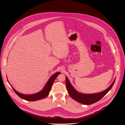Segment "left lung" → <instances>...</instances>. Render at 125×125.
Wrapping results in <instances>:
<instances>
[{
  "mask_svg": "<svg viewBox=\"0 0 125 125\" xmlns=\"http://www.w3.org/2000/svg\"><path fill=\"white\" fill-rule=\"evenodd\" d=\"M115 79L114 80L112 84L107 89H105L104 91L94 94H86L77 91L73 87L68 78L67 77L65 78L66 86L69 95L74 100L78 102L80 104L85 105H90L100 101L112 89L115 83Z\"/></svg>",
  "mask_w": 125,
  "mask_h": 125,
  "instance_id": "obj_1",
  "label": "left lung"
}]
</instances>
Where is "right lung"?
<instances>
[{
    "instance_id": "add662e5",
    "label": "right lung",
    "mask_w": 125,
    "mask_h": 125,
    "mask_svg": "<svg viewBox=\"0 0 125 125\" xmlns=\"http://www.w3.org/2000/svg\"><path fill=\"white\" fill-rule=\"evenodd\" d=\"M60 73H60V72H57L55 73H54L49 79V80H48L47 83L46 84L43 89H42V90H41L40 92H38L34 94L25 95V94H21V93H19L18 91H17L11 85H10V86L11 87L13 90L14 91V92L16 93V94L21 98L24 99L26 101H37L39 100L42 99L48 96L55 78Z\"/></svg>"
}]
</instances>
